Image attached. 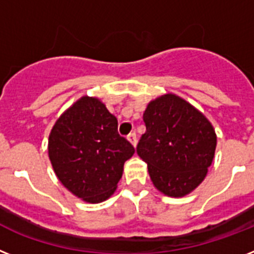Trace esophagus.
<instances>
[{"label": "esophagus", "instance_id": "obj_1", "mask_svg": "<svg viewBox=\"0 0 254 254\" xmlns=\"http://www.w3.org/2000/svg\"><path fill=\"white\" fill-rule=\"evenodd\" d=\"M127 139L130 140V143L133 146H137V134H135V131H131V133L127 134Z\"/></svg>", "mask_w": 254, "mask_h": 254}]
</instances>
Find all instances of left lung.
Returning a JSON list of instances; mask_svg holds the SVG:
<instances>
[{"label":"left lung","mask_w":254,"mask_h":254,"mask_svg":"<svg viewBox=\"0 0 254 254\" xmlns=\"http://www.w3.org/2000/svg\"><path fill=\"white\" fill-rule=\"evenodd\" d=\"M146 133L137 152L155 187L168 196H185L205 178L216 151L212 124L173 94L151 102L143 114Z\"/></svg>","instance_id":"8db88e82"}]
</instances>
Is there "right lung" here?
Instances as JSON below:
<instances>
[{
	"mask_svg": "<svg viewBox=\"0 0 254 254\" xmlns=\"http://www.w3.org/2000/svg\"><path fill=\"white\" fill-rule=\"evenodd\" d=\"M133 144L117 131V119L101 101L82 97L55 123L49 157L64 187L80 199L99 203L110 197L123 176Z\"/></svg>",
	"mask_w": 254,
	"mask_h": 254,
	"instance_id": "obj_1",
	"label": "right lung"
}]
</instances>
